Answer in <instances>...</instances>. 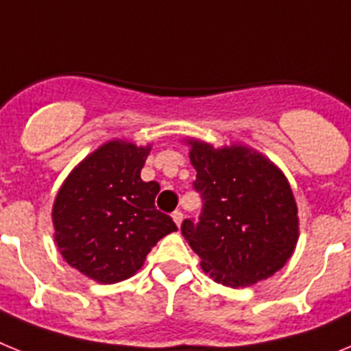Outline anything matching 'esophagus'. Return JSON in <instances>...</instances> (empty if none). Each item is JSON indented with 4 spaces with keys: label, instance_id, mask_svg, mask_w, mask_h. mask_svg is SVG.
<instances>
[{
    "label": "esophagus",
    "instance_id": "34e87169",
    "mask_svg": "<svg viewBox=\"0 0 351 351\" xmlns=\"http://www.w3.org/2000/svg\"><path fill=\"white\" fill-rule=\"evenodd\" d=\"M172 218H173V221H176V225L181 226L182 219H184V214H182L181 210H173V213H172Z\"/></svg>",
    "mask_w": 351,
    "mask_h": 351
}]
</instances>
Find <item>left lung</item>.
Listing matches in <instances>:
<instances>
[{"label": "left lung", "instance_id": "1", "mask_svg": "<svg viewBox=\"0 0 351 351\" xmlns=\"http://www.w3.org/2000/svg\"><path fill=\"white\" fill-rule=\"evenodd\" d=\"M188 144L202 210L197 221L184 219L181 232L202 269L232 288L271 278L290 258L299 237L297 204L287 178L243 145Z\"/></svg>", "mask_w": 351, "mask_h": 351}]
</instances>
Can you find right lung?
<instances>
[{"instance_id":"right-lung-1","label":"right lung","mask_w":351,"mask_h":351,"mask_svg":"<svg viewBox=\"0 0 351 351\" xmlns=\"http://www.w3.org/2000/svg\"><path fill=\"white\" fill-rule=\"evenodd\" d=\"M149 149L107 142L68 176L56 197V244L68 265L91 280H128L151 247L178 230L154 206L160 184L141 179Z\"/></svg>"}]
</instances>
